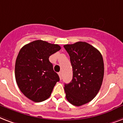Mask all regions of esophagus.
<instances>
[{"instance_id": "34e87169", "label": "esophagus", "mask_w": 123, "mask_h": 123, "mask_svg": "<svg viewBox=\"0 0 123 123\" xmlns=\"http://www.w3.org/2000/svg\"><path fill=\"white\" fill-rule=\"evenodd\" d=\"M58 75H59V77H60V80L62 79V72H60L58 73Z\"/></svg>"}]
</instances>
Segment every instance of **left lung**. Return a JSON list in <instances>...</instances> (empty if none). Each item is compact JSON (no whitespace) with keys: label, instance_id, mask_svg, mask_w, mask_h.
Masks as SVG:
<instances>
[{"label":"left lung","instance_id":"1","mask_svg":"<svg viewBox=\"0 0 123 123\" xmlns=\"http://www.w3.org/2000/svg\"><path fill=\"white\" fill-rule=\"evenodd\" d=\"M70 56L73 78L65 84L66 98L75 106L93 100L102 86L104 75L103 58L98 50L86 42L64 45Z\"/></svg>","mask_w":123,"mask_h":123}]
</instances>
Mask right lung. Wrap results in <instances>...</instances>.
<instances>
[{
    "label": "right lung",
    "instance_id": "add662e5",
    "mask_svg": "<svg viewBox=\"0 0 123 123\" xmlns=\"http://www.w3.org/2000/svg\"><path fill=\"white\" fill-rule=\"evenodd\" d=\"M60 49L58 44L37 40L19 51L15 63L16 80L23 94L33 102L47 100L60 80L49 58Z\"/></svg>",
    "mask_w": 123,
    "mask_h": 123
}]
</instances>
